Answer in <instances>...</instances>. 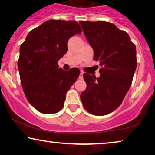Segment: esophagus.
Masks as SVG:
<instances>
[{
	"label": "esophagus",
	"mask_w": 155,
	"mask_h": 155,
	"mask_svg": "<svg viewBox=\"0 0 155 155\" xmlns=\"http://www.w3.org/2000/svg\"><path fill=\"white\" fill-rule=\"evenodd\" d=\"M79 78H80V79H82V78H83V72H82V71L80 72Z\"/></svg>",
	"instance_id": "obj_1"
}]
</instances>
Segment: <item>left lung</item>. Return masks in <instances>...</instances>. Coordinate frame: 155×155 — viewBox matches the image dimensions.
<instances>
[{
	"mask_svg": "<svg viewBox=\"0 0 155 155\" xmlns=\"http://www.w3.org/2000/svg\"><path fill=\"white\" fill-rule=\"evenodd\" d=\"M80 23L94 49V60L101 67L98 78L83 74L87 88L80 99L89 113L107 115L119 107L130 87L137 67L136 47L128 33L112 23Z\"/></svg>",
	"mask_w": 155,
	"mask_h": 155,
	"instance_id": "left-lung-1",
	"label": "left lung"
}]
</instances>
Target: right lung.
Returning <instances> with one entry per match:
<instances>
[{
    "label": "right lung",
    "instance_id": "obj_1",
    "mask_svg": "<svg viewBox=\"0 0 155 155\" xmlns=\"http://www.w3.org/2000/svg\"><path fill=\"white\" fill-rule=\"evenodd\" d=\"M82 33L76 21L50 20L30 31L20 48L18 66L29 104L38 111L55 114L64 106L68 90L77 80V68L63 71L58 61L66 54L70 38Z\"/></svg>",
    "mask_w": 155,
    "mask_h": 155
}]
</instances>
